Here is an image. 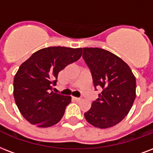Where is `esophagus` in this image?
<instances>
[{
    "mask_svg": "<svg viewBox=\"0 0 153 153\" xmlns=\"http://www.w3.org/2000/svg\"><path fill=\"white\" fill-rule=\"evenodd\" d=\"M73 99H74L75 101H80V100H82L81 98H77V97H73Z\"/></svg>",
    "mask_w": 153,
    "mask_h": 153,
    "instance_id": "obj_1",
    "label": "esophagus"
}]
</instances>
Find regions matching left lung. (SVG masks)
I'll use <instances>...</instances> for the list:
<instances>
[{
	"instance_id": "1",
	"label": "left lung",
	"mask_w": 153,
	"mask_h": 153,
	"mask_svg": "<svg viewBox=\"0 0 153 153\" xmlns=\"http://www.w3.org/2000/svg\"><path fill=\"white\" fill-rule=\"evenodd\" d=\"M82 58L89 67L99 98L84 116L96 128H108L123 120L136 98V78L118 56L100 48H83Z\"/></svg>"
}]
</instances>
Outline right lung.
Instances as JSON below:
<instances>
[{
  "instance_id": "obj_1",
  "label": "right lung",
  "mask_w": 153,
  "mask_h": 153,
  "mask_svg": "<svg viewBox=\"0 0 153 153\" xmlns=\"http://www.w3.org/2000/svg\"><path fill=\"white\" fill-rule=\"evenodd\" d=\"M82 49L53 46L35 52L20 66L13 95L20 112L33 125L48 128L62 118L71 97L53 93L58 72L81 58Z\"/></svg>"
}]
</instances>
